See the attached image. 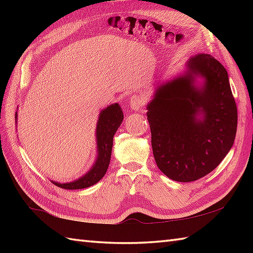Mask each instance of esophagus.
<instances>
[{"instance_id": "1", "label": "esophagus", "mask_w": 253, "mask_h": 253, "mask_svg": "<svg viewBox=\"0 0 253 253\" xmlns=\"http://www.w3.org/2000/svg\"><path fill=\"white\" fill-rule=\"evenodd\" d=\"M144 103H146V100H144V98H142V96L138 95V94H132L129 99V106H130V109L133 111L141 110Z\"/></svg>"}]
</instances>
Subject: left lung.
I'll use <instances>...</instances> for the list:
<instances>
[{
    "instance_id": "obj_1",
    "label": "left lung",
    "mask_w": 253,
    "mask_h": 253,
    "mask_svg": "<svg viewBox=\"0 0 253 253\" xmlns=\"http://www.w3.org/2000/svg\"><path fill=\"white\" fill-rule=\"evenodd\" d=\"M186 66L182 76L158 85L147 106L155 162L169 178L181 182L217 168L233 147L238 120L222 64L197 54ZM197 77L205 79L201 86L195 84Z\"/></svg>"
}]
</instances>
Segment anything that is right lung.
Instances as JSON below:
<instances>
[{"mask_svg": "<svg viewBox=\"0 0 253 253\" xmlns=\"http://www.w3.org/2000/svg\"><path fill=\"white\" fill-rule=\"evenodd\" d=\"M17 117V113H16ZM17 120V118H16ZM124 120V114L121 106L117 103L111 104L106 109L101 111L98 124H96V147H98V155L96 161L87 174L80 177L77 180L66 184L61 182L51 181L57 187H61L63 189H84L96 184L102 177L106 173L109 168L112 147H113V137H114L118 127Z\"/></svg>", "mask_w": 253, "mask_h": 253, "instance_id": "obj_1", "label": "right lung"}]
</instances>
